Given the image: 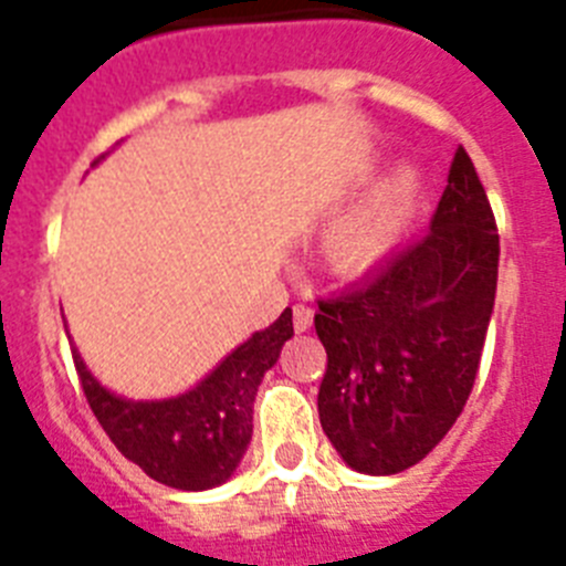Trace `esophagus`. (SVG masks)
I'll return each instance as SVG.
<instances>
[{"label": "esophagus", "mask_w": 566, "mask_h": 566, "mask_svg": "<svg viewBox=\"0 0 566 566\" xmlns=\"http://www.w3.org/2000/svg\"><path fill=\"white\" fill-rule=\"evenodd\" d=\"M312 306H306V303H297L294 306V332H308L312 328Z\"/></svg>", "instance_id": "obj_1"}]
</instances>
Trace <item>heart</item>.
Listing matches in <instances>:
<instances>
[{"instance_id": "heart-1", "label": "heart", "mask_w": 566, "mask_h": 566, "mask_svg": "<svg viewBox=\"0 0 566 566\" xmlns=\"http://www.w3.org/2000/svg\"><path fill=\"white\" fill-rule=\"evenodd\" d=\"M413 172L402 169L374 198L348 212L326 238V258L339 272H365L388 254L405 203L411 201Z\"/></svg>"}]
</instances>
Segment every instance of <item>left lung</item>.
Segmentation results:
<instances>
[{
  "instance_id": "obj_1",
  "label": "left lung",
  "mask_w": 566,
  "mask_h": 566,
  "mask_svg": "<svg viewBox=\"0 0 566 566\" xmlns=\"http://www.w3.org/2000/svg\"><path fill=\"white\" fill-rule=\"evenodd\" d=\"M496 277V221L459 147L428 234L317 300L314 328L328 354L319 424L348 468L394 476L451 431L476 382Z\"/></svg>"
}]
</instances>
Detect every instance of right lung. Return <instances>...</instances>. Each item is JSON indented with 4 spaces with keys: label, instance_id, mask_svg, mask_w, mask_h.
I'll use <instances>...</instances> for the list:
<instances>
[{
    "label": "right lung",
    "instance_id": "right-lung-1",
    "mask_svg": "<svg viewBox=\"0 0 566 566\" xmlns=\"http://www.w3.org/2000/svg\"><path fill=\"white\" fill-rule=\"evenodd\" d=\"M292 334V308H286L195 388L169 399L118 397L90 374L76 345L73 363L98 424L129 462L167 488L209 490L232 479L247 453L258 385Z\"/></svg>",
    "mask_w": 566,
    "mask_h": 566
}]
</instances>
